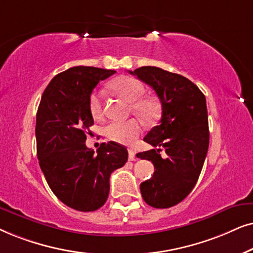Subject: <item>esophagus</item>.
I'll use <instances>...</instances> for the list:
<instances>
[{"instance_id": "esophagus-1", "label": "esophagus", "mask_w": 253, "mask_h": 253, "mask_svg": "<svg viewBox=\"0 0 253 253\" xmlns=\"http://www.w3.org/2000/svg\"><path fill=\"white\" fill-rule=\"evenodd\" d=\"M128 160L129 161L135 160V151L133 149H128Z\"/></svg>"}]
</instances>
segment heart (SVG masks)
<instances>
[{
  "label": "heart",
  "instance_id": "1",
  "mask_svg": "<svg viewBox=\"0 0 253 253\" xmlns=\"http://www.w3.org/2000/svg\"><path fill=\"white\" fill-rule=\"evenodd\" d=\"M111 87L117 95L125 100L132 103L133 112L143 120L150 121L157 116L158 106L156 100L150 97H143L144 86L139 80L132 76H120L111 83ZM90 112L95 118L103 116L102 95L92 92L89 100ZM142 132V126L139 121L130 119L127 121H111L104 128V133L114 142L130 144L135 141Z\"/></svg>",
  "mask_w": 253,
  "mask_h": 253
}]
</instances>
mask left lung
<instances>
[{
	"label": "left lung",
	"instance_id": "obj_1",
	"mask_svg": "<svg viewBox=\"0 0 253 253\" xmlns=\"http://www.w3.org/2000/svg\"><path fill=\"white\" fill-rule=\"evenodd\" d=\"M129 73L153 87L162 105L160 123L143 139L155 149L136 154L155 168L153 177L141 183V194L151 207H172L193 190L204 167L210 146L206 98L179 74L150 66Z\"/></svg>",
	"mask_w": 253,
	"mask_h": 253
}]
</instances>
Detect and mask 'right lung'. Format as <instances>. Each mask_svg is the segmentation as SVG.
<instances>
[{
	"mask_svg": "<svg viewBox=\"0 0 253 253\" xmlns=\"http://www.w3.org/2000/svg\"><path fill=\"white\" fill-rule=\"evenodd\" d=\"M116 73L77 66L53 77L43 91L36 121L37 156L47 184L67 206L93 211L106 203L110 176L124 167L128 151L110 141L95 153L85 146L93 125L89 109L92 90Z\"/></svg>",
	"mask_w": 253,
	"mask_h": 253,
	"instance_id": "add662e5",
	"label": "right lung"
}]
</instances>
